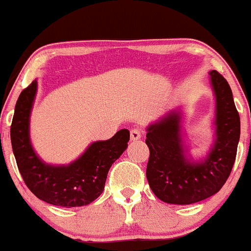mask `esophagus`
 <instances>
[{
    "label": "esophagus",
    "instance_id": "1",
    "mask_svg": "<svg viewBox=\"0 0 251 251\" xmlns=\"http://www.w3.org/2000/svg\"><path fill=\"white\" fill-rule=\"evenodd\" d=\"M142 137V131L139 128L131 129V140H138Z\"/></svg>",
    "mask_w": 251,
    "mask_h": 251
}]
</instances>
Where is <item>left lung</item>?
Here are the masks:
<instances>
[{
  "label": "left lung",
  "mask_w": 251,
  "mask_h": 251,
  "mask_svg": "<svg viewBox=\"0 0 251 251\" xmlns=\"http://www.w3.org/2000/svg\"><path fill=\"white\" fill-rule=\"evenodd\" d=\"M216 97V139L201 162L186 158L181 144L180 112L172 111L148 127L150 158L146 178L153 194L170 204L197 203L217 194L234 166L241 122L229 83L217 71L210 72Z\"/></svg>",
  "instance_id": "obj_1"
}]
</instances>
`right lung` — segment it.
I'll list each match as a JSON object with an SVG mask.
<instances>
[{
  "mask_svg": "<svg viewBox=\"0 0 251 251\" xmlns=\"http://www.w3.org/2000/svg\"><path fill=\"white\" fill-rule=\"evenodd\" d=\"M33 81L20 94L10 127L17 168L28 189L39 200L56 206H82L102 194L108 170L127 148L128 129H120L111 139L96 142L70 165L43 163L29 138V117L36 94Z\"/></svg>",
  "mask_w": 251,
  "mask_h": 251,
  "instance_id": "1",
  "label": "right lung"
}]
</instances>
